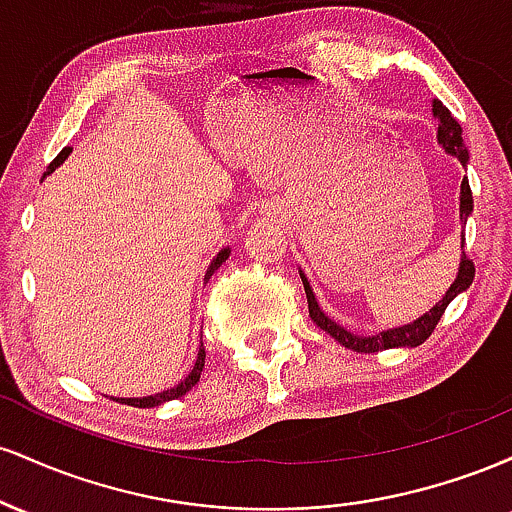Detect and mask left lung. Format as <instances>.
Segmentation results:
<instances>
[{
	"label": "left lung",
	"instance_id": "8db88e82",
	"mask_svg": "<svg viewBox=\"0 0 512 512\" xmlns=\"http://www.w3.org/2000/svg\"><path fill=\"white\" fill-rule=\"evenodd\" d=\"M433 115L438 117V142L445 146V151L452 156L460 158L462 166H467L469 161V154H467V146L462 144V127L460 122L455 120V117L450 115V110L445 108L443 103L436 101L433 103ZM474 207V199H472V190H469V180L464 178L462 180V190H460V219L467 221L469 211ZM462 248H464V238H462ZM464 252V250H462ZM303 279V286H305V296H308V313H310V320L315 322L320 330H325L327 334H332L334 339H337L339 344H344L346 349H354V351H361V354H375V351H383V349H395V346H419L424 344L428 337H431L433 330H436V325L440 322V317H443L445 308H448L452 298L457 296V293L467 291L469 284L474 281V262L469 260V255L464 252L462 255V262H460V272H457V279L455 284L450 286L448 293H445L440 301L433 305L431 313L421 315L419 320H414L411 325H404V327H397V330H387V332H380L375 334V337H356V334L346 332L344 327H339L337 322H332L330 317L322 313L320 308H317V301L313 296V291H310V284L308 279L301 274Z\"/></svg>",
	"mask_w": 512,
	"mask_h": 512
}]
</instances>
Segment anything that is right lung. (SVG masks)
Returning <instances> with one entry per match:
<instances>
[{
  "label": "right lung",
  "mask_w": 512,
  "mask_h": 512,
  "mask_svg": "<svg viewBox=\"0 0 512 512\" xmlns=\"http://www.w3.org/2000/svg\"><path fill=\"white\" fill-rule=\"evenodd\" d=\"M69 146L67 149H62L60 154H57V158L55 161L50 163L48 166V170H45L43 173V178L45 175H50L52 170H55L57 166H60V163L64 161V158L69 156ZM226 257H228V250H221L219 255H216V260L211 262V267H209V272H207V279H211V274L216 272V269L221 267V262H226ZM204 358H207V351H204V344L199 346V354H197V363H195V368H192V373L187 375L185 380H182V383L178 385V387H170V390H166V392H158V395H154V397H139V399H120L122 404H129V407H139V409H149V407H158V404H163V402H170V399H178V397H182L185 395V392H190L192 387H195L197 383H199V375H202V368H204Z\"/></svg>",
  "instance_id": "1"
}]
</instances>
